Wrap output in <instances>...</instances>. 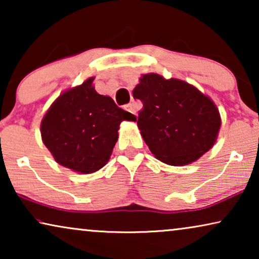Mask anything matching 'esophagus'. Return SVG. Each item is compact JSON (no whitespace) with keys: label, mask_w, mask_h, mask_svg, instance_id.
<instances>
[{"label":"esophagus","mask_w":259,"mask_h":259,"mask_svg":"<svg viewBox=\"0 0 259 259\" xmlns=\"http://www.w3.org/2000/svg\"><path fill=\"white\" fill-rule=\"evenodd\" d=\"M125 109H126L127 112L132 113V114H134V115H137V109L134 108V106H133L132 104H128V105H126V106H125Z\"/></svg>","instance_id":"34e87169"}]
</instances>
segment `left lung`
I'll list each match as a JSON object with an SVG mask.
<instances>
[{"label":"left lung","mask_w":259,"mask_h":259,"mask_svg":"<svg viewBox=\"0 0 259 259\" xmlns=\"http://www.w3.org/2000/svg\"><path fill=\"white\" fill-rule=\"evenodd\" d=\"M133 97L144 105L137 122L141 137L154 157L165 164L189 165L217 140L222 125L217 106L192 84L145 74Z\"/></svg>","instance_id":"8db88e82"}]
</instances>
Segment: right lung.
Wrapping results in <instances>:
<instances>
[{
  "instance_id": "right-lung-1",
  "label": "right lung",
  "mask_w": 259,
  "mask_h": 259,
  "mask_svg": "<svg viewBox=\"0 0 259 259\" xmlns=\"http://www.w3.org/2000/svg\"><path fill=\"white\" fill-rule=\"evenodd\" d=\"M94 77L63 92L41 121V137L55 161L90 175L107 164L121 121H136L112 98L97 93Z\"/></svg>"
}]
</instances>
